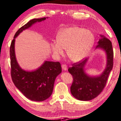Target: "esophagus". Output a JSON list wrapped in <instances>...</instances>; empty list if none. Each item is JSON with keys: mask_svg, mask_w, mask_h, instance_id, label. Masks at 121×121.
Listing matches in <instances>:
<instances>
[{"mask_svg": "<svg viewBox=\"0 0 121 121\" xmlns=\"http://www.w3.org/2000/svg\"><path fill=\"white\" fill-rule=\"evenodd\" d=\"M62 68L63 70L66 71L68 70V68H67V65L66 64H62Z\"/></svg>", "mask_w": 121, "mask_h": 121, "instance_id": "obj_1", "label": "esophagus"}]
</instances>
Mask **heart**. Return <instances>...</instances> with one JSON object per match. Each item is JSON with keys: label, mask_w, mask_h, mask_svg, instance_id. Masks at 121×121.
<instances>
[{"label": "heart", "mask_w": 121, "mask_h": 121, "mask_svg": "<svg viewBox=\"0 0 121 121\" xmlns=\"http://www.w3.org/2000/svg\"><path fill=\"white\" fill-rule=\"evenodd\" d=\"M57 41L51 44V49L55 56L59 57L67 55L74 62L82 61L88 56L93 47L95 37L92 31L77 26L62 29L57 35Z\"/></svg>", "instance_id": "heart-1"}]
</instances>
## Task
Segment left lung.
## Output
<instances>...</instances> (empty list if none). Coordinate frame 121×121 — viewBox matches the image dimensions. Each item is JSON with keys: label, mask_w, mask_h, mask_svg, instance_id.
<instances>
[{"label": "left lung", "mask_w": 121, "mask_h": 121, "mask_svg": "<svg viewBox=\"0 0 121 121\" xmlns=\"http://www.w3.org/2000/svg\"><path fill=\"white\" fill-rule=\"evenodd\" d=\"M96 49L104 50L107 58L106 68L99 76H91L85 72V67L88 58L82 62L74 63L72 64V67L68 69L73 79L70 88L71 94L79 100L89 101L98 96L105 87L112 69L114 53L111 41L104 35H100Z\"/></svg>", "instance_id": "obj_1"}]
</instances>
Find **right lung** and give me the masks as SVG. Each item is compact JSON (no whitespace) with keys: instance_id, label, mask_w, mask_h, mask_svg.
<instances>
[{"instance_id":"add662e5","label":"right lung","mask_w":121,"mask_h":121,"mask_svg":"<svg viewBox=\"0 0 121 121\" xmlns=\"http://www.w3.org/2000/svg\"><path fill=\"white\" fill-rule=\"evenodd\" d=\"M47 18L48 17L32 19L21 27L16 32L9 50L11 73L14 84L27 98L35 101H43L51 95L55 79L62 72V67L58 62L44 61L36 70L31 71L23 70L20 66L16 58L15 41L16 37L23 30Z\"/></svg>"}]
</instances>
